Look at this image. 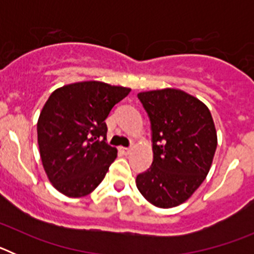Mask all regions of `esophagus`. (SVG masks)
Wrapping results in <instances>:
<instances>
[{
  "instance_id": "1",
  "label": "esophagus",
  "mask_w": 254,
  "mask_h": 254,
  "mask_svg": "<svg viewBox=\"0 0 254 254\" xmlns=\"http://www.w3.org/2000/svg\"><path fill=\"white\" fill-rule=\"evenodd\" d=\"M120 151L122 152L123 155H128L129 152H131V149H129V147H123V146H121V147H120Z\"/></svg>"
}]
</instances>
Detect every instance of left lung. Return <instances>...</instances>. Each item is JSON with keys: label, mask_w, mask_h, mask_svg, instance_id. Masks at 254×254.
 Wrapping results in <instances>:
<instances>
[{"label": "left lung", "mask_w": 254, "mask_h": 254, "mask_svg": "<svg viewBox=\"0 0 254 254\" xmlns=\"http://www.w3.org/2000/svg\"><path fill=\"white\" fill-rule=\"evenodd\" d=\"M151 122V167L138 174L136 186L156 207L170 208L187 201L210 172L217 146L208 108L179 89L137 94Z\"/></svg>", "instance_id": "8db88e82"}]
</instances>
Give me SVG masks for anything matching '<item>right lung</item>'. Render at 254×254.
Masks as SVG:
<instances>
[{
  "mask_svg": "<svg viewBox=\"0 0 254 254\" xmlns=\"http://www.w3.org/2000/svg\"><path fill=\"white\" fill-rule=\"evenodd\" d=\"M131 89L81 81L56 89L37 125L40 159L53 187L67 197L91 193L117 158L105 120Z\"/></svg>",
  "mask_w": 254,
  "mask_h": 254,
  "instance_id": "add662e5",
  "label": "right lung"
}]
</instances>
